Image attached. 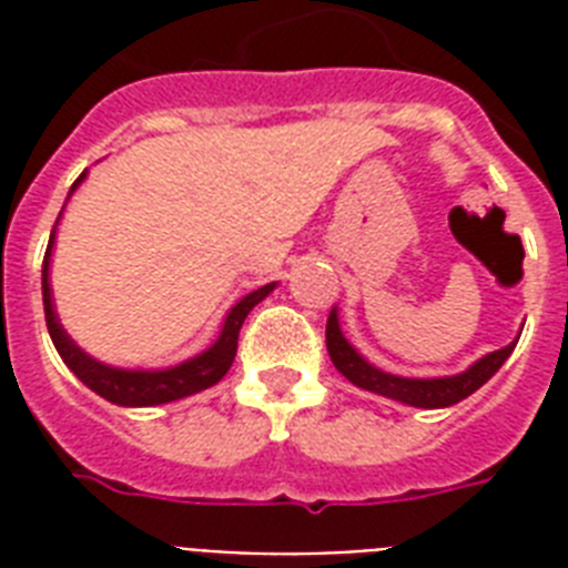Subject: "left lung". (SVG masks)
I'll return each mask as SVG.
<instances>
[{
	"label": "left lung",
	"mask_w": 568,
	"mask_h": 568,
	"mask_svg": "<svg viewBox=\"0 0 568 568\" xmlns=\"http://www.w3.org/2000/svg\"><path fill=\"white\" fill-rule=\"evenodd\" d=\"M516 342L519 338H513L510 345L501 347V351L480 356L477 363L468 365L466 372L450 374V377H400V374H388L374 363H368L347 342L345 333H342V324H338V306H333L327 318V351L338 372L345 374L354 386L365 388V392L392 397L397 404L418 406V409H442V406H454L459 400H466L468 395H475L477 388L507 363Z\"/></svg>",
	"instance_id": "1"
}]
</instances>
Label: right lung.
<instances>
[{
    "label": "right lung",
    "instance_id": "1",
    "mask_svg": "<svg viewBox=\"0 0 568 568\" xmlns=\"http://www.w3.org/2000/svg\"><path fill=\"white\" fill-rule=\"evenodd\" d=\"M88 171L73 182V194L79 185L84 182ZM70 200V196H67ZM67 205V203H64ZM61 221V214H58ZM58 221L52 226V235H49L47 256H43V312H47V329L52 345H55L58 356L64 359V365L75 377L82 379L84 386L97 392L100 397L111 400L118 406H159L171 404V400H180V397L196 395L203 388L221 383L223 374L230 372L232 359H235V351H239V329L244 324V318L250 315V310L262 303L267 294L274 292L276 283H267L256 292L244 294L221 324V333L214 338L212 345L200 351L196 356L185 359V363H176L171 368H118V365L100 363L93 359L91 354H84L82 347L75 345L70 333L64 329L61 318L55 312V301H52V283H49V265H52V250H55V230Z\"/></svg>",
    "mask_w": 568,
    "mask_h": 568
}]
</instances>
